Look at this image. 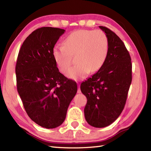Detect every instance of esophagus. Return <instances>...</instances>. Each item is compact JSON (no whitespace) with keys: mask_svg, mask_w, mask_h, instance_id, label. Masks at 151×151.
I'll return each instance as SVG.
<instances>
[{"mask_svg":"<svg viewBox=\"0 0 151 151\" xmlns=\"http://www.w3.org/2000/svg\"><path fill=\"white\" fill-rule=\"evenodd\" d=\"M77 93H81V88H80V85H79V84H78V90H77Z\"/></svg>","mask_w":151,"mask_h":151,"instance_id":"34e87169","label":"esophagus"}]
</instances>
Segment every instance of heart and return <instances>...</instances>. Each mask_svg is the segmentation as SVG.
Listing matches in <instances>:
<instances>
[{"label": "heart", "instance_id": "b5f03b06", "mask_svg": "<svg viewBox=\"0 0 151 151\" xmlns=\"http://www.w3.org/2000/svg\"><path fill=\"white\" fill-rule=\"evenodd\" d=\"M108 41L101 30H78L73 32L63 41V45H56L52 56L60 71L65 74L75 56L77 63L70 69L67 76L74 80L82 79L89 73L101 68L107 57Z\"/></svg>", "mask_w": 151, "mask_h": 151}]
</instances>
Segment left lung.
Instances as JSON below:
<instances>
[{"label": "left lung", "instance_id": "8db88e82", "mask_svg": "<svg viewBox=\"0 0 151 151\" xmlns=\"http://www.w3.org/2000/svg\"><path fill=\"white\" fill-rule=\"evenodd\" d=\"M99 28L108 37L107 57L101 68L82 83L81 89L88 100L86 121L103 128L114 123L123 110L132 82V62L123 41L109 28Z\"/></svg>", "mask_w": 151, "mask_h": 151}]
</instances>
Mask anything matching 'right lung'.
I'll use <instances>...</instances> for the list:
<instances>
[{
  "mask_svg": "<svg viewBox=\"0 0 151 151\" xmlns=\"http://www.w3.org/2000/svg\"><path fill=\"white\" fill-rule=\"evenodd\" d=\"M65 30L41 27L22 43L15 66L17 88L32 120L46 129L63 123L77 91L76 83L59 72L52 49Z\"/></svg>",
  "mask_w": 151,
  "mask_h": 151,
  "instance_id": "1",
  "label": "right lung"
}]
</instances>
